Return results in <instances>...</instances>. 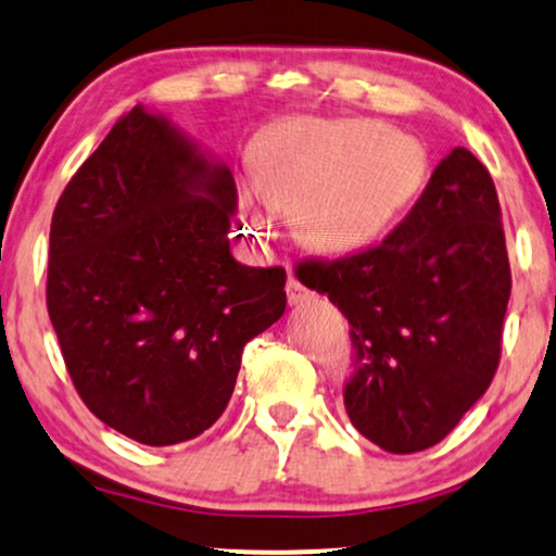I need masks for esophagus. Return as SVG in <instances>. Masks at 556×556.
<instances>
[{"mask_svg":"<svg viewBox=\"0 0 556 556\" xmlns=\"http://www.w3.org/2000/svg\"><path fill=\"white\" fill-rule=\"evenodd\" d=\"M286 299H289L291 306H299L312 299V291L306 286H301L296 278H289V283H286Z\"/></svg>","mask_w":556,"mask_h":556,"instance_id":"obj_1","label":"esophagus"}]
</instances>
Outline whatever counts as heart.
Masks as SVG:
<instances>
[{"mask_svg":"<svg viewBox=\"0 0 556 556\" xmlns=\"http://www.w3.org/2000/svg\"><path fill=\"white\" fill-rule=\"evenodd\" d=\"M252 164L260 195L299 214L306 242L327 252L374 242L428 175L422 143L371 118L283 123L257 141Z\"/></svg>","mask_w":556,"mask_h":556,"instance_id":"b5f03b06","label":"heart"}]
</instances>
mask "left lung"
Wrapping results in <instances>:
<instances>
[{"instance_id":"obj_1","label":"left lung","mask_w":556,"mask_h":556,"mask_svg":"<svg viewBox=\"0 0 556 556\" xmlns=\"http://www.w3.org/2000/svg\"><path fill=\"white\" fill-rule=\"evenodd\" d=\"M296 278L351 321L345 413L389 454L441 443L495 379L510 263L495 182L467 149L379 244L304 260Z\"/></svg>"}]
</instances>
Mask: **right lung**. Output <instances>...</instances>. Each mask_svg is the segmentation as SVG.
Wrapping results in <instances>:
<instances>
[{
    "label": "right lung",
    "instance_id": "1",
    "mask_svg": "<svg viewBox=\"0 0 556 556\" xmlns=\"http://www.w3.org/2000/svg\"><path fill=\"white\" fill-rule=\"evenodd\" d=\"M237 185L136 105L51 218L46 306L87 409L143 445L211 428L242 351L286 312L283 267L229 252Z\"/></svg>",
    "mask_w": 556,
    "mask_h": 556
}]
</instances>
